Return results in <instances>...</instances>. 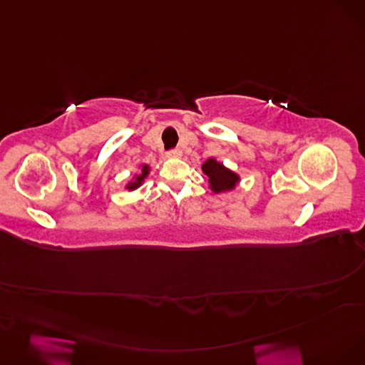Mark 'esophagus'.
<instances>
[{
    "label": "esophagus",
    "instance_id": "1",
    "mask_svg": "<svg viewBox=\"0 0 365 365\" xmlns=\"http://www.w3.org/2000/svg\"><path fill=\"white\" fill-rule=\"evenodd\" d=\"M182 157V150L180 149H173L167 152V158H180Z\"/></svg>",
    "mask_w": 365,
    "mask_h": 365
}]
</instances>
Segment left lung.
I'll return each mask as SVG.
<instances>
[{"mask_svg":"<svg viewBox=\"0 0 365 365\" xmlns=\"http://www.w3.org/2000/svg\"><path fill=\"white\" fill-rule=\"evenodd\" d=\"M201 170L207 176L208 187L213 194H222V192H229V190H234L241 182L238 173L227 168L223 163L217 161L213 157L204 161V164L201 165Z\"/></svg>","mask_w":365,"mask_h":365,"instance_id":"1","label":"left lung"}]
</instances>
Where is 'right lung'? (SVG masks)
Returning <instances> with one entry per match:
<instances>
[{"mask_svg": "<svg viewBox=\"0 0 365 365\" xmlns=\"http://www.w3.org/2000/svg\"><path fill=\"white\" fill-rule=\"evenodd\" d=\"M139 168H140L139 173H134V175L131 176V179L124 186V189L128 190V192H131V190H136L138 187H140L145 183V180L148 179V176H149V173H150V165L149 164H140Z\"/></svg>", "mask_w": 365, "mask_h": 365, "instance_id": "right-lung-1", "label": "right lung"}]
</instances>
